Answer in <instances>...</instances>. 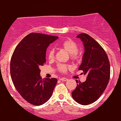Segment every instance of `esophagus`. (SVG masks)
<instances>
[{
	"instance_id": "34e87169",
	"label": "esophagus",
	"mask_w": 121,
	"mask_h": 121,
	"mask_svg": "<svg viewBox=\"0 0 121 121\" xmlns=\"http://www.w3.org/2000/svg\"><path fill=\"white\" fill-rule=\"evenodd\" d=\"M60 80H61V81H66L68 80V79L66 78H65V77H64V78H60Z\"/></svg>"
}]
</instances>
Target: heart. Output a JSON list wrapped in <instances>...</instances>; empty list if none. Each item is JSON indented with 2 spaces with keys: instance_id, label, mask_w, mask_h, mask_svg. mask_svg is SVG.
<instances>
[{
  "instance_id": "b5f03b06",
  "label": "heart",
  "mask_w": 121,
  "mask_h": 121,
  "mask_svg": "<svg viewBox=\"0 0 121 121\" xmlns=\"http://www.w3.org/2000/svg\"><path fill=\"white\" fill-rule=\"evenodd\" d=\"M59 46L64 49L65 51H67L69 54H70L71 58L73 59H77V52L78 51V48L77 44L74 43L73 40L70 39H68L62 41L59 44ZM54 53L55 50L54 49H50L48 53V58L49 60H52L54 57ZM58 69L61 72H65L69 66L64 64H59L57 66Z\"/></svg>"
}]
</instances>
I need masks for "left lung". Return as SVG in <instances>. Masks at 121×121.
I'll use <instances>...</instances> for the list:
<instances>
[{"instance_id": "8db88e82", "label": "left lung", "mask_w": 121, "mask_h": 121, "mask_svg": "<svg viewBox=\"0 0 121 121\" xmlns=\"http://www.w3.org/2000/svg\"><path fill=\"white\" fill-rule=\"evenodd\" d=\"M77 37L82 41L84 47L78 70H83L87 77L82 83L76 80L77 86L72 96L77 103L87 105L97 101L105 91L110 79V66L105 51L93 38L84 33Z\"/></svg>"}]
</instances>
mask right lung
<instances>
[{"label": "right lung", "instance_id": "add662e5", "mask_svg": "<svg viewBox=\"0 0 121 121\" xmlns=\"http://www.w3.org/2000/svg\"><path fill=\"white\" fill-rule=\"evenodd\" d=\"M59 38L31 33L19 43L12 55L10 73L15 88L23 98L34 105H41L51 98L57 82L55 78L42 79L40 66L46 62L50 44Z\"/></svg>", "mask_w": 121, "mask_h": 121}]
</instances>
